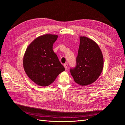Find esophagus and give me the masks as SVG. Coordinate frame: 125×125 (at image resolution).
<instances>
[{"label":"esophagus","instance_id":"1","mask_svg":"<svg viewBox=\"0 0 125 125\" xmlns=\"http://www.w3.org/2000/svg\"><path fill=\"white\" fill-rule=\"evenodd\" d=\"M63 66H64V67H65V69L66 70L67 69V68H68V64L67 63H65V64H64Z\"/></svg>","mask_w":125,"mask_h":125}]
</instances>
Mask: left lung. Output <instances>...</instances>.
<instances>
[{
  "mask_svg": "<svg viewBox=\"0 0 125 125\" xmlns=\"http://www.w3.org/2000/svg\"><path fill=\"white\" fill-rule=\"evenodd\" d=\"M77 65L70 69L74 81L81 86L91 84L101 74L103 68V54L93 40L80 36V45L76 58Z\"/></svg>",
  "mask_w": 125,
  "mask_h": 125,
  "instance_id": "8db88e82",
  "label": "left lung"
}]
</instances>
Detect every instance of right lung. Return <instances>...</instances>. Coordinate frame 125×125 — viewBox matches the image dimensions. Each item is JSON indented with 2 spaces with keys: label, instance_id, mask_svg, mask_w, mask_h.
I'll use <instances>...</instances> for the list:
<instances>
[{
  "label": "right lung",
  "instance_id": "obj_1",
  "mask_svg": "<svg viewBox=\"0 0 125 125\" xmlns=\"http://www.w3.org/2000/svg\"><path fill=\"white\" fill-rule=\"evenodd\" d=\"M57 38V35L51 34L41 35L34 40L25 51L23 60L24 71L29 78L40 86L50 85L65 70L52 50Z\"/></svg>",
  "mask_w": 125,
  "mask_h": 125
}]
</instances>
